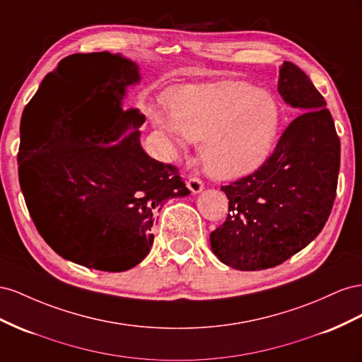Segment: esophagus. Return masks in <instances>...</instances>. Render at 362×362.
Masks as SVG:
<instances>
[{
    "label": "esophagus",
    "mask_w": 362,
    "mask_h": 362,
    "mask_svg": "<svg viewBox=\"0 0 362 362\" xmlns=\"http://www.w3.org/2000/svg\"><path fill=\"white\" fill-rule=\"evenodd\" d=\"M187 187L189 188V191L192 194H199V192L203 191L204 185H203V182L199 177H189L188 182H187Z\"/></svg>",
    "instance_id": "34e87169"
}]
</instances>
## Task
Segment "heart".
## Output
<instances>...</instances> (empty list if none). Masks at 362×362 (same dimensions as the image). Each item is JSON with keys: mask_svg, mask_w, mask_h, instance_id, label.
<instances>
[{"mask_svg": "<svg viewBox=\"0 0 362 362\" xmlns=\"http://www.w3.org/2000/svg\"><path fill=\"white\" fill-rule=\"evenodd\" d=\"M171 118L153 113L151 119L182 151L187 139L200 142V158L214 177L235 179L259 168L270 156L281 127V106L265 90L223 81L187 88L168 100Z\"/></svg>", "mask_w": 362, "mask_h": 362, "instance_id": "obj_1", "label": "heart"}]
</instances>
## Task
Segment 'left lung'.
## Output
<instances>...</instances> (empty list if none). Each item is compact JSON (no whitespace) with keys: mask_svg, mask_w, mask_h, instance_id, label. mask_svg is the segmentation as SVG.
I'll return each mask as SVG.
<instances>
[{"mask_svg":"<svg viewBox=\"0 0 362 362\" xmlns=\"http://www.w3.org/2000/svg\"><path fill=\"white\" fill-rule=\"evenodd\" d=\"M277 90L298 115L259 168L221 187L229 214L211 233L216 257L241 272L276 267L305 249L337 195L341 146L323 95L291 62L279 69Z\"/></svg>","mask_w":362,"mask_h":362,"instance_id":"left-lung-1","label":"left lung"}]
</instances>
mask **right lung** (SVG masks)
<instances>
[{"instance_id": "add662e5", "label": "right lung", "mask_w": 362, "mask_h": 362, "mask_svg": "<svg viewBox=\"0 0 362 362\" xmlns=\"http://www.w3.org/2000/svg\"><path fill=\"white\" fill-rule=\"evenodd\" d=\"M139 80L138 65L121 54H72L27 105L47 126L42 151L18 154L30 216L57 255L101 272L138 265L165 202L191 192L174 165L141 147L146 117L121 106Z\"/></svg>"}]
</instances>
